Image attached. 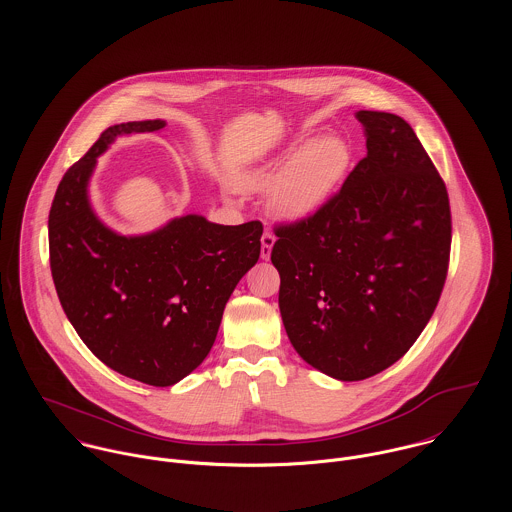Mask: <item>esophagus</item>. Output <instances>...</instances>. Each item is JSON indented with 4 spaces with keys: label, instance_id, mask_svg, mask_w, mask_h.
<instances>
[{
    "label": "esophagus",
    "instance_id": "obj_1",
    "mask_svg": "<svg viewBox=\"0 0 512 512\" xmlns=\"http://www.w3.org/2000/svg\"><path fill=\"white\" fill-rule=\"evenodd\" d=\"M274 242H276L274 232H272V230H266V232L262 234V250H260V258H262V260H270Z\"/></svg>",
    "mask_w": 512,
    "mask_h": 512
}]
</instances>
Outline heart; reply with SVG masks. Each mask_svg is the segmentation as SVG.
<instances>
[{"mask_svg": "<svg viewBox=\"0 0 512 512\" xmlns=\"http://www.w3.org/2000/svg\"><path fill=\"white\" fill-rule=\"evenodd\" d=\"M351 151L341 138L297 144L284 157L234 177L244 191H272V209L284 220H305L319 213L343 183Z\"/></svg>", "mask_w": 512, "mask_h": 512, "instance_id": "obj_1", "label": "heart"}]
</instances>
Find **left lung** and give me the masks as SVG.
Here are the masks:
<instances>
[{
  "instance_id": "left-lung-1",
  "label": "left lung",
  "mask_w": 512,
  "mask_h": 512,
  "mask_svg": "<svg viewBox=\"0 0 512 512\" xmlns=\"http://www.w3.org/2000/svg\"><path fill=\"white\" fill-rule=\"evenodd\" d=\"M366 157L313 217L276 226L280 313L307 365L343 382L402 359L445 284V183L406 120L359 110Z\"/></svg>"
}]
</instances>
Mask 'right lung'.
I'll use <instances>...</instances> for the list:
<instances>
[{
  "instance_id": "add662e5",
  "label": "right lung",
  "mask_w": 512,
  "mask_h": 512,
  "mask_svg": "<svg viewBox=\"0 0 512 512\" xmlns=\"http://www.w3.org/2000/svg\"><path fill=\"white\" fill-rule=\"evenodd\" d=\"M165 120L110 126L65 173L49 213L51 274L84 345L112 370L171 386L209 355L224 305L260 258L262 222L238 226L185 215L122 236L88 201L96 159L118 136L159 132Z\"/></svg>"
}]
</instances>
